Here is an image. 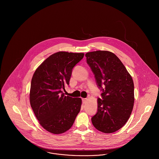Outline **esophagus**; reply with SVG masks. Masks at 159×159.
Wrapping results in <instances>:
<instances>
[{
  "label": "esophagus",
  "instance_id": "1",
  "mask_svg": "<svg viewBox=\"0 0 159 159\" xmlns=\"http://www.w3.org/2000/svg\"><path fill=\"white\" fill-rule=\"evenodd\" d=\"M82 102L83 103H86L87 102V98H82Z\"/></svg>",
  "mask_w": 159,
  "mask_h": 159
}]
</instances>
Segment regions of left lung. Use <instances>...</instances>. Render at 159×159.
<instances>
[{"instance_id":"obj_1","label":"left lung","mask_w":159,"mask_h":159,"mask_svg":"<svg viewBox=\"0 0 159 159\" xmlns=\"http://www.w3.org/2000/svg\"><path fill=\"white\" fill-rule=\"evenodd\" d=\"M86 57L97 86L102 91V98L97 99V111L91 118L92 123L102 132L113 133L125 124L132 113L134 103L132 78L111 52H89Z\"/></svg>"}]
</instances>
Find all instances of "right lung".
Returning a JSON list of instances; mask_svg holds the SVG:
<instances>
[{
  "instance_id": "add662e5",
  "label": "right lung",
  "mask_w": 159,
  "mask_h": 159,
  "mask_svg": "<svg viewBox=\"0 0 159 159\" xmlns=\"http://www.w3.org/2000/svg\"><path fill=\"white\" fill-rule=\"evenodd\" d=\"M83 53L60 51L48 57L35 70L31 81L30 103L40 124L47 131L60 134L73 125L81 110V98L65 96L73 67Z\"/></svg>"
}]
</instances>
